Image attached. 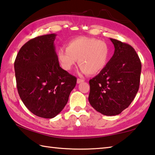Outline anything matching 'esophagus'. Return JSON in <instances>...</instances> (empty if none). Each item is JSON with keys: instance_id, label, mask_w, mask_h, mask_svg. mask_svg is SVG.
Returning <instances> with one entry per match:
<instances>
[{"instance_id": "1", "label": "esophagus", "mask_w": 155, "mask_h": 155, "mask_svg": "<svg viewBox=\"0 0 155 155\" xmlns=\"http://www.w3.org/2000/svg\"><path fill=\"white\" fill-rule=\"evenodd\" d=\"M84 81V80L83 79H81V78H77V83L78 84V83H82V82H83Z\"/></svg>"}]
</instances>
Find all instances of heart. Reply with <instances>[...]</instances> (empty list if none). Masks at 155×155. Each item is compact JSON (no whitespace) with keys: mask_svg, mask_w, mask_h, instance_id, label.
Segmentation results:
<instances>
[{"mask_svg":"<svg viewBox=\"0 0 155 155\" xmlns=\"http://www.w3.org/2000/svg\"><path fill=\"white\" fill-rule=\"evenodd\" d=\"M62 68L71 70L77 63L83 74H96L103 70L108 62L109 48L105 41L94 38L78 37L65 44V49L60 48L57 52Z\"/></svg>","mask_w":155,"mask_h":155,"instance_id":"b5f03b06","label":"heart"}]
</instances>
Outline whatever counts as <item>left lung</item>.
<instances>
[{"mask_svg": "<svg viewBox=\"0 0 155 155\" xmlns=\"http://www.w3.org/2000/svg\"><path fill=\"white\" fill-rule=\"evenodd\" d=\"M115 51L106 66L89 81V102L104 115H116L127 109L140 87L141 64L129 44L110 38Z\"/></svg>", "mask_w": 155, "mask_h": 155, "instance_id": "left-lung-1", "label": "left lung"}]
</instances>
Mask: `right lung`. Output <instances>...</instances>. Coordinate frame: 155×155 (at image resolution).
Masks as SVG:
<instances>
[{"instance_id": "right-lung-1", "label": "right lung", "mask_w": 155, "mask_h": 155, "mask_svg": "<svg viewBox=\"0 0 155 155\" xmlns=\"http://www.w3.org/2000/svg\"><path fill=\"white\" fill-rule=\"evenodd\" d=\"M56 34L31 39L20 49L14 62L18 94L37 116L52 118L67 104L77 78L60 67L54 41Z\"/></svg>"}]
</instances>
